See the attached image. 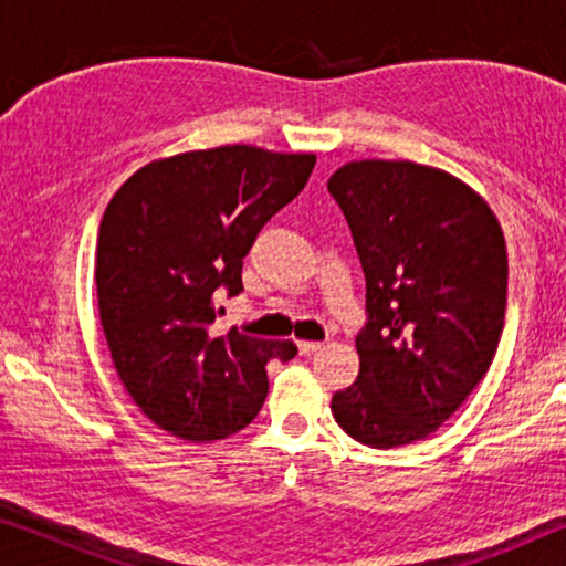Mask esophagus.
<instances>
[{"label": "esophagus", "instance_id": "34e87169", "mask_svg": "<svg viewBox=\"0 0 566 566\" xmlns=\"http://www.w3.org/2000/svg\"><path fill=\"white\" fill-rule=\"evenodd\" d=\"M298 350L301 355H312L316 350H322V343H312V339H298Z\"/></svg>", "mask_w": 566, "mask_h": 566}]
</instances>
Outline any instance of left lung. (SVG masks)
<instances>
[{
  "label": "left lung",
  "mask_w": 566,
  "mask_h": 566,
  "mask_svg": "<svg viewBox=\"0 0 566 566\" xmlns=\"http://www.w3.org/2000/svg\"><path fill=\"white\" fill-rule=\"evenodd\" d=\"M327 190L350 227L368 312L358 378L332 397V415L363 446L415 443L492 366L507 304L505 234L474 188L417 161H347Z\"/></svg>",
  "instance_id": "1"
}]
</instances>
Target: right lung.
Masks as SVG:
<instances>
[{
    "label": "right lung",
    "instance_id": "add662e5",
    "mask_svg": "<svg viewBox=\"0 0 566 566\" xmlns=\"http://www.w3.org/2000/svg\"><path fill=\"white\" fill-rule=\"evenodd\" d=\"M314 154L216 146L154 159L115 190L97 234L107 350L134 405L169 436L206 443L258 417L291 339L216 335V301L242 293L260 229L304 190Z\"/></svg>",
    "mask_w": 566,
    "mask_h": 566
}]
</instances>
